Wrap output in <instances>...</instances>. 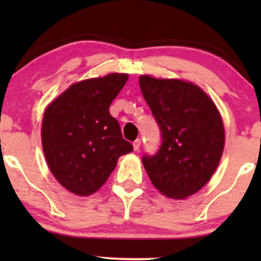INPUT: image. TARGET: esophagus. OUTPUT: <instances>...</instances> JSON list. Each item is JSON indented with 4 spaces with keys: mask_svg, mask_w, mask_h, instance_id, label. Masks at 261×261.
<instances>
[{
    "mask_svg": "<svg viewBox=\"0 0 261 261\" xmlns=\"http://www.w3.org/2000/svg\"><path fill=\"white\" fill-rule=\"evenodd\" d=\"M133 146H134V149H135V151H139L140 147H141V140H140V139L135 140V141H134V143H133Z\"/></svg>",
    "mask_w": 261,
    "mask_h": 261,
    "instance_id": "esophagus-1",
    "label": "esophagus"
}]
</instances>
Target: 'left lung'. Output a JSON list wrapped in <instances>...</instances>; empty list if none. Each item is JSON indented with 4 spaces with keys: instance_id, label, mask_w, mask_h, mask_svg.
<instances>
[{
    "instance_id": "1",
    "label": "left lung",
    "mask_w": 261,
    "mask_h": 261,
    "mask_svg": "<svg viewBox=\"0 0 261 261\" xmlns=\"http://www.w3.org/2000/svg\"><path fill=\"white\" fill-rule=\"evenodd\" d=\"M139 82L162 134L160 149L143 155V167L163 195L185 199L211 179L220 163L222 118L208 95L193 83L151 76H141Z\"/></svg>"
}]
</instances>
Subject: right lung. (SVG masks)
<instances>
[{
    "mask_svg": "<svg viewBox=\"0 0 261 261\" xmlns=\"http://www.w3.org/2000/svg\"><path fill=\"white\" fill-rule=\"evenodd\" d=\"M126 73L74 83L44 113L41 143L47 166L62 187L76 195L95 193L134 147L122 139L109 107L125 86Z\"/></svg>",
    "mask_w": 261,
    "mask_h": 261,
    "instance_id": "right-lung-1",
    "label": "right lung"
}]
</instances>
